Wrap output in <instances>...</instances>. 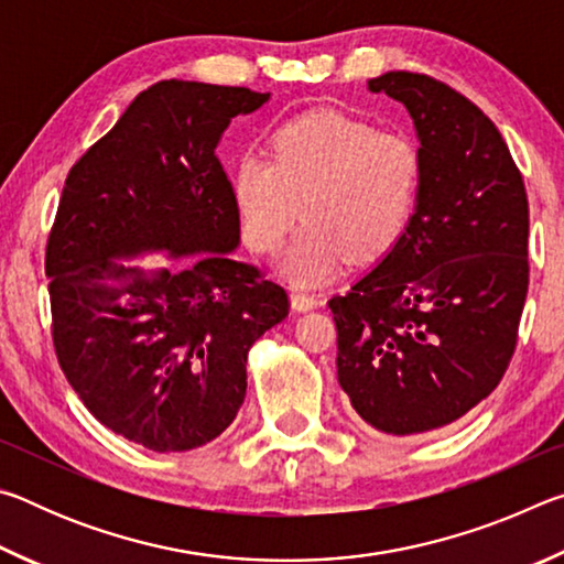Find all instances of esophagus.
<instances>
[{
    "instance_id": "34e87169",
    "label": "esophagus",
    "mask_w": 564,
    "mask_h": 564,
    "mask_svg": "<svg viewBox=\"0 0 564 564\" xmlns=\"http://www.w3.org/2000/svg\"><path fill=\"white\" fill-rule=\"evenodd\" d=\"M316 305H318L316 295H311V293H305V291H293V293H291V308H293V311L303 313V311L316 308Z\"/></svg>"
}]
</instances>
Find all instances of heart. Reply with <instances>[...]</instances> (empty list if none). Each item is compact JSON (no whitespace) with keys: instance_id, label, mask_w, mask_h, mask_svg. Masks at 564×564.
Masks as SVG:
<instances>
[{"instance_id":"heart-1","label":"heart","mask_w":564,"mask_h":564,"mask_svg":"<svg viewBox=\"0 0 564 564\" xmlns=\"http://www.w3.org/2000/svg\"><path fill=\"white\" fill-rule=\"evenodd\" d=\"M271 159L243 154L231 174V198L243 243L273 253L295 216L303 226L279 271L295 285L330 279L346 256L388 253L413 216L420 159L398 131L340 111H311L271 133Z\"/></svg>"}]
</instances>
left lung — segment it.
Returning <instances> with one entry per match:
<instances>
[{
    "mask_svg": "<svg viewBox=\"0 0 564 564\" xmlns=\"http://www.w3.org/2000/svg\"><path fill=\"white\" fill-rule=\"evenodd\" d=\"M420 141L415 212L376 269L333 295L338 383L370 427L455 423L498 388L528 295V194L498 127L425 74L368 82Z\"/></svg>",
    "mask_w": 564,
    "mask_h": 564,
    "instance_id": "1",
    "label": "left lung"
}]
</instances>
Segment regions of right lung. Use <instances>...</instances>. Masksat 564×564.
Returning a JSON list of instances; mask_svg holds the SVG:
<instances>
[{
  "mask_svg": "<svg viewBox=\"0 0 564 564\" xmlns=\"http://www.w3.org/2000/svg\"><path fill=\"white\" fill-rule=\"evenodd\" d=\"M271 94L159 82L72 166L46 279L59 366L89 413L154 453L212 443L246 398L248 350L289 293L234 259L238 218L216 147ZM164 250L187 261L123 264Z\"/></svg>",
  "mask_w": 564,
  "mask_h": 564,
  "instance_id": "1",
  "label": "right lung"
}]
</instances>
